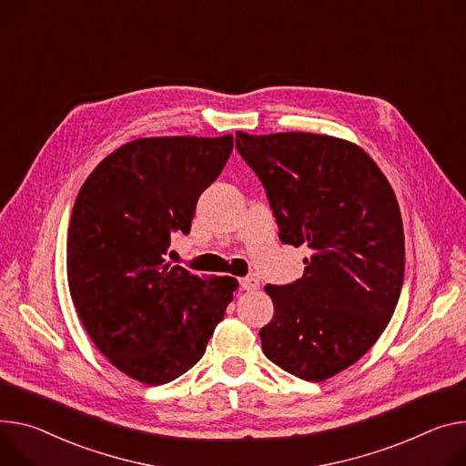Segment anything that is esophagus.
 Wrapping results in <instances>:
<instances>
[{"label": "esophagus", "mask_w": 466, "mask_h": 466, "mask_svg": "<svg viewBox=\"0 0 466 466\" xmlns=\"http://www.w3.org/2000/svg\"><path fill=\"white\" fill-rule=\"evenodd\" d=\"M239 286L245 291H255L260 288V280L255 277H243V279H239Z\"/></svg>", "instance_id": "esophagus-1"}]
</instances>
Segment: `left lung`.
Listing matches in <instances>:
<instances>
[{
  "mask_svg": "<svg viewBox=\"0 0 466 466\" xmlns=\"http://www.w3.org/2000/svg\"><path fill=\"white\" fill-rule=\"evenodd\" d=\"M262 180L282 243L312 250L299 280L268 284L273 319L260 329L266 357L305 380L355 364L396 310L405 248L398 198L355 143L321 134H236Z\"/></svg>",
  "mask_w": 466,
  "mask_h": 466,
  "instance_id": "1",
  "label": "left lung"
}]
</instances>
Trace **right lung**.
Listing matches in <instances>:
<instances>
[{"instance_id": "obj_1", "label": "right lung", "mask_w": 466, "mask_h": 466, "mask_svg": "<svg viewBox=\"0 0 466 466\" xmlns=\"http://www.w3.org/2000/svg\"><path fill=\"white\" fill-rule=\"evenodd\" d=\"M234 137H143L104 157L81 186L66 238L77 316L122 373L165 385L193 368L238 280L165 264L171 232L191 228L200 193Z\"/></svg>"}]
</instances>
